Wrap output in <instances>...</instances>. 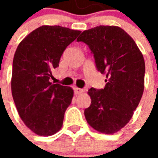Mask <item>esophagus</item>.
<instances>
[{
	"label": "esophagus",
	"mask_w": 158,
	"mask_h": 158,
	"mask_svg": "<svg viewBox=\"0 0 158 158\" xmlns=\"http://www.w3.org/2000/svg\"><path fill=\"white\" fill-rule=\"evenodd\" d=\"M85 91V89H80V88H74V92H75V94H77V95H79V94H82L83 92Z\"/></svg>",
	"instance_id": "esophagus-1"
}]
</instances>
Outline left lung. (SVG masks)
Returning <instances> with one entry per match:
<instances>
[{
  "label": "left lung",
  "instance_id": "1",
  "mask_svg": "<svg viewBox=\"0 0 158 158\" xmlns=\"http://www.w3.org/2000/svg\"><path fill=\"white\" fill-rule=\"evenodd\" d=\"M89 45L98 71L106 74L104 89H89L90 106L85 110L93 129L112 135L129 122L144 91L145 61L129 34L118 26H97L77 39Z\"/></svg>",
  "mask_w": 158,
  "mask_h": 158
}]
</instances>
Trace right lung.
I'll use <instances>...</instances> for the list:
<instances>
[{"mask_svg":"<svg viewBox=\"0 0 158 158\" xmlns=\"http://www.w3.org/2000/svg\"><path fill=\"white\" fill-rule=\"evenodd\" d=\"M80 33L57 25L40 26L16 50L11 80L12 97L23 122L38 135H52L62 128L73 89L52 84L50 79L64 50Z\"/></svg>","mask_w":158,"mask_h":158,"instance_id":"obj_1","label":"right lung"}]
</instances>
